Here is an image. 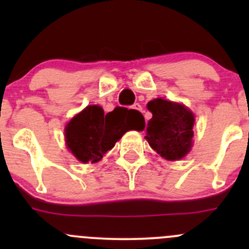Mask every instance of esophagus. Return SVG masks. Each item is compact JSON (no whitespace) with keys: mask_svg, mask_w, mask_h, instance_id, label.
<instances>
[{"mask_svg":"<svg viewBox=\"0 0 249 249\" xmlns=\"http://www.w3.org/2000/svg\"><path fill=\"white\" fill-rule=\"evenodd\" d=\"M132 108L136 109V110H140V112H142V106H141L139 102H136V104L132 105Z\"/></svg>","mask_w":249,"mask_h":249,"instance_id":"1","label":"esophagus"}]
</instances>
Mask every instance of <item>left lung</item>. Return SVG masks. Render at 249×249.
I'll use <instances>...</instances> for the list:
<instances>
[{
  "label": "left lung",
  "mask_w": 249,
  "mask_h": 249,
  "mask_svg": "<svg viewBox=\"0 0 249 249\" xmlns=\"http://www.w3.org/2000/svg\"><path fill=\"white\" fill-rule=\"evenodd\" d=\"M153 114L147 125L150 147L164 159L180 160L190 152L193 145L194 114L182 104L154 99L147 105Z\"/></svg>",
  "instance_id": "8db88e82"
}]
</instances>
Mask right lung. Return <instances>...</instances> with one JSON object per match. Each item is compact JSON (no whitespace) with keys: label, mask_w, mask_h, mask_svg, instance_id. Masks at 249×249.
<instances>
[{"label":"right lung","mask_w":249,"mask_h":249,"mask_svg":"<svg viewBox=\"0 0 249 249\" xmlns=\"http://www.w3.org/2000/svg\"><path fill=\"white\" fill-rule=\"evenodd\" d=\"M144 118L140 112L117 107L105 114L97 105L88 106L65 127L67 148L83 164L100 161L115 142L129 130H142Z\"/></svg>","instance_id":"1"}]
</instances>
